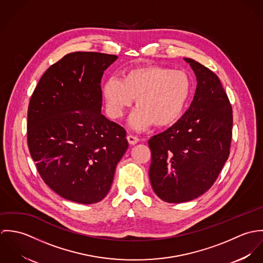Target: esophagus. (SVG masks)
Listing matches in <instances>:
<instances>
[{"label":"esophagus","instance_id":"obj_1","mask_svg":"<svg viewBox=\"0 0 263 263\" xmlns=\"http://www.w3.org/2000/svg\"><path fill=\"white\" fill-rule=\"evenodd\" d=\"M127 141H128V143L130 144V145H135V144H137V143H139L140 142V139L138 138V137H136V136H134V135H129V136H127Z\"/></svg>","mask_w":263,"mask_h":263}]
</instances>
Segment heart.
I'll list each match as a JSON object with an SVG mask.
<instances>
[{"instance_id":"heart-1","label":"heart","mask_w":263,"mask_h":263,"mask_svg":"<svg viewBox=\"0 0 263 263\" xmlns=\"http://www.w3.org/2000/svg\"><path fill=\"white\" fill-rule=\"evenodd\" d=\"M191 79L181 70L162 66H143L126 71L121 81L110 78L102 88L108 115L117 119L133 105L137 109L129 119L136 130L153 124L166 127L175 123L184 111L191 93Z\"/></svg>"}]
</instances>
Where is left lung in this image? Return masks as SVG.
Segmentation results:
<instances>
[{
	"label": "left lung",
	"instance_id": "8db88e82",
	"mask_svg": "<svg viewBox=\"0 0 263 263\" xmlns=\"http://www.w3.org/2000/svg\"><path fill=\"white\" fill-rule=\"evenodd\" d=\"M197 79L193 101L167 130L152 137L151 184L164 201L192 200L216 182L228 160L233 110L220 79L192 59H184Z\"/></svg>",
	"mask_w": 263,
	"mask_h": 263
}]
</instances>
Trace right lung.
<instances>
[{"instance_id":"add662e5","label":"right lung","mask_w":263,"mask_h":263,"mask_svg":"<svg viewBox=\"0 0 263 263\" xmlns=\"http://www.w3.org/2000/svg\"><path fill=\"white\" fill-rule=\"evenodd\" d=\"M115 54L77 51L40 78L27 112V144L44 183L62 197L102 200L128 148L125 129L101 113V78Z\"/></svg>"}]
</instances>
